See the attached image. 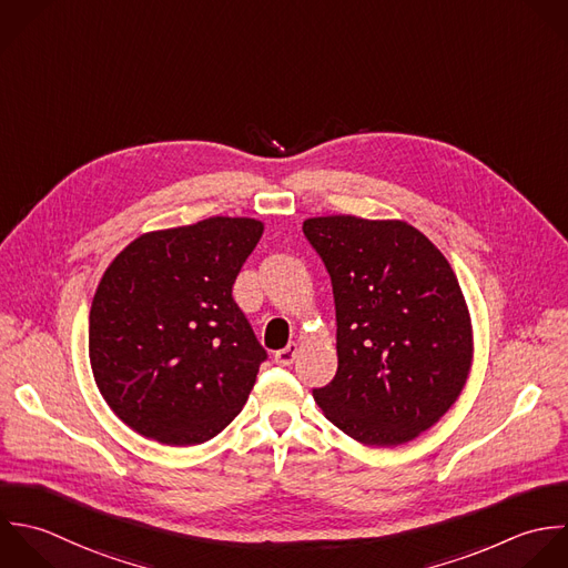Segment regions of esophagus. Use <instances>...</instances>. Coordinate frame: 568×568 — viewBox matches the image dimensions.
<instances>
[{"label": "esophagus", "mask_w": 568, "mask_h": 568, "mask_svg": "<svg viewBox=\"0 0 568 568\" xmlns=\"http://www.w3.org/2000/svg\"><path fill=\"white\" fill-rule=\"evenodd\" d=\"M296 354H298V345H296V343H290L287 347H283V349H278V352L274 354V361H276L278 365L287 367V365H292V363H294Z\"/></svg>", "instance_id": "34e87169"}]
</instances>
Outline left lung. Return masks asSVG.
<instances>
[{
    "label": "left lung",
    "mask_w": 568,
    "mask_h": 568,
    "mask_svg": "<svg viewBox=\"0 0 568 568\" xmlns=\"http://www.w3.org/2000/svg\"><path fill=\"white\" fill-rule=\"evenodd\" d=\"M303 232L329 272L338 327V369L314 400L363 445L418 438L458 400L474 361L449 261L405 221L336 214L307 219Z\"/></svg>",
    "instance_id": "obj_1"
}]
</instances>
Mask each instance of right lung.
<instances>
[{"label": "right lung", "instance_id": "obj_1", "mask_svg": "<svg viewBox=\"0 0 568 568\" xmlns=\"http://www.w3.org/2000/svg\"><path fill=\"white\" fill-rule=\"evenodd\" d=\"M263 223L210 216L141 234L103 272L88 354L108 407L136 434L201 445L243 409L267 358L232 285Z\"/></svg>", "mask_w": 568, "mask_h": 568}]
</instances>
